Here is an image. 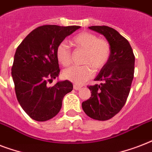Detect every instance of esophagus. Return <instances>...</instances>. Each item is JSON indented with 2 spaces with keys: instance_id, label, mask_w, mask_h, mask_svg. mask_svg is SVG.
Listing matches in <instances>:
<instances>
[{
  "instance_id": "obj_1",
  "label": "esophagus",
  "mask_w": 152,
  "mask_h": 152,
  "mask_svg": "<svg viewBox=\"0 0 152 152\" xmlns=\"http://www.w3.org/2000/svg\"><path fill=\"white\" fill-rule=\"evenodd\" d=\"M81 88H82V86L77 85V84H74V85H73V88H74V90H76V91H78V90H80V89Z\"/></svg>"
}]
</instances>
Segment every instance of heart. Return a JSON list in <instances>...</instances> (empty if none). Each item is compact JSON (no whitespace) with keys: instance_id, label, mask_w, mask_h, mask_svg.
I'll use <instances>...</instances> for the list:
<instances>
[{"instance_id":"1","label":"heart","mask_w":152,"mask_h":152,"mask_svg":"<svg viewBox=\"0 0 152 152\" xmlns=\"http://www.w3.org/2000/svg\"><path fill=\"white\" fill-rule=\"evenodd\" d=\"M72 41L76 48L84 50L82 63L85 64L65 69L64 77L72 83L82 84L92 77V68L99 71L106 66L110 57L111 47L106 39H99L96 34L90 32H81L75 35ZM56 55L63 66H69L71 63V49L65 42L57 46Z\"/></svg>"}]
</instances>
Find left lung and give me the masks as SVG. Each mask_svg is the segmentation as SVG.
I'll use <instances>...</instances> for the list:
<instances>
[{
  "instance_id": "1",
  "label": "left lung",
  "mask_w": 152,
  "mask_h": 152,
  "mask_svg": "<svg viewBox=\"0 0 152 152\" xmlns=\"http://www.w3.org/2000/svg\"><path fill=\"white\" fill-rule=\"evenodd\" d=\"M89 29L106 38L110 45L111 55L95 79L101 83L88 87L91 95L82 102V108L88 117L106 121L115 116L126 102L134 76L135 57L127 39L113 28L91 26Z\"/></svg>"
}]
</instances>
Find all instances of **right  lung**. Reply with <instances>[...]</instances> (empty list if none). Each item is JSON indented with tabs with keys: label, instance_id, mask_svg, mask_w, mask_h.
<instances>
[{
	"label": "right lung",
	"instance_id": "right-lung-1",
	"mask_svg": "<svg viewBox=\"0 0 152 152\" xmlns=\"http://www.w3.org/2000/svg\"><path fill=\"white\" fill-rule=\"evenodd\" d=\"M80 26L44 25L32 31L18 46L12 76L16 98L30 118L38 121L50 120L59 113L62 100L72 91L69 80L49 83L60 73L56 55L57 46Z\"/></svg>",
	"mask_w": 152,
	"mask_h": 152
}]
</instances>
